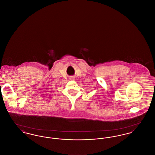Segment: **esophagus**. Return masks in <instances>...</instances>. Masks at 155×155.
Returning a JSON list of instances; mask_svg holds the SVG:
<instances>
[{
    "label": "esophagus",
    "mask_w": 155,
    "mask_h": 155,
    "mask_svg": "<svg viewBox=\"0 0 155 155\" xmlns=\"http://www.w3.org/2000/svg\"><path fill=\"white\" fill-rule=\"evenodd\" d=\"M70 80H74V77H73V76L70 77Z\"/></svg>",
    "instance_id": "34e87169"
}]
</instances>
